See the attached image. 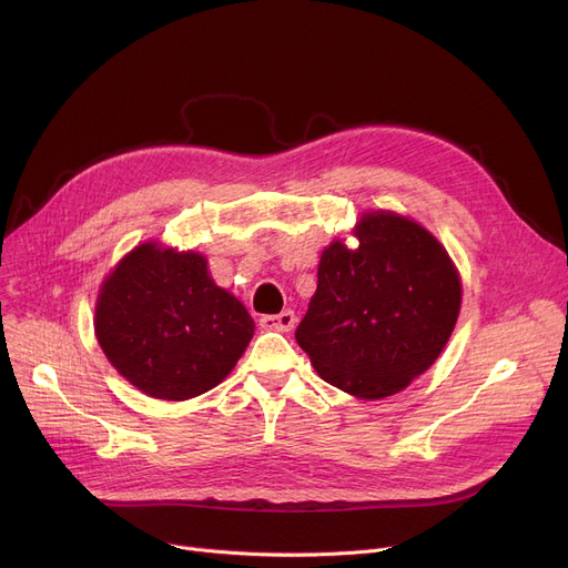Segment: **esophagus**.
<instances>
[{
  "mask_svg": "<svg viewBox=\"0 0 568 568\" xmlns=\"http://www.w3.org/2000/svg\"><path fill=\"white\" fill-rule=\"evenodd\" d=\"M294 322H296L294 311H283V313H276V315H262L260 317V324L264 326V329H272V332H290Z\"/></svg>",
  "mask_w": 568,
  "mask_h": 568,
  "instance_id": "1",
  "label": "esophagus"
}]
</instances>
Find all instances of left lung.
<instances>
[{
    "mask_svg": "<svg viewBox=\"0 0 568 568\" xmlns=\"http://www.w3.org/2000/svg\"><path fill=\"white\" fill-rule=\"evenodd\" d=\"M359 248L322 253L317 290L294 332L324 382L377 400L433 366L460 311V278L437 239L403 216L356 223Z\"/></svg>",
    "mask_w": 568,
    "mask_h": 568,
    "instance_id": "8db88e82",
    "label": "left lung"
}]
</instances>
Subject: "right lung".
<instances>
[{"label": "right lung", "mask_w": 568, "mask_h": 568, "mask_svg": "<svg viewBox=\"0 0 568 568\" xmlns=\"http://www.w3.org/2000/svg\"><path fill=\"white\" fill-rule=\"evenodd\" d=\"M255 322L209 278L197 253L131 251L101 287L97 338L131 384L163 400L195 398L225 379Z\"/></svg>", "instance_id": "1"}]
</instances>
